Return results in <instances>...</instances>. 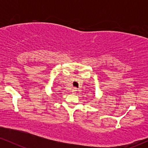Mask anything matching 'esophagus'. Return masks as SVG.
<instances>
[{
	"mask_svg": "<svg viewBox=\"0 0 148 148\" xmlns=\"http://www.w3.org/2000/svg\"><path fill=\"white\" fill-rule=\"evenodd\" d=\"M76 91H77V88H73V89H72V92H76Z\"/></svg>",
	"mask_w": 148,
	"mask_h": 148,
	"instance_id": "esophagus-1",
	"label": "esophagus"
}]
</instances>
